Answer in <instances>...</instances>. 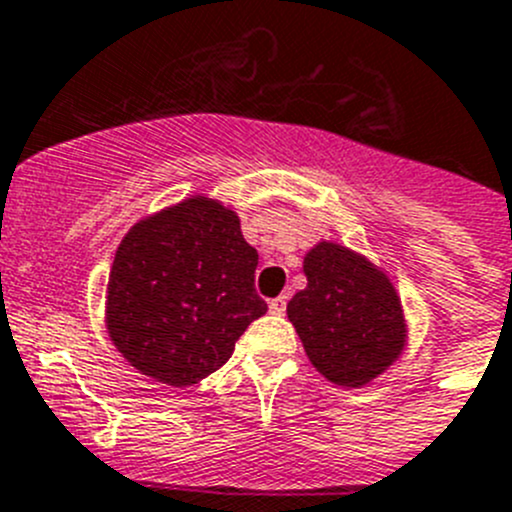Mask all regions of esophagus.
Returning a JSON list of instances; mask_svg holds the SVG:
<instances>
[{"instance_id": "34e87169", "label": "esophagus", "mask_w": 512, "mask_h": 512, "mask_svg": "<svg viewBox=\"0 0 512 512\" xmlns=\"http://www.w3.org/2000/svg\"><path fill=\"white\" fill-rule=\"evenodd\" d=\"M285 305H288V298H285V295H280V298H272L270 300V313L272 315H283Z\"/></svg>"}]
</instances>
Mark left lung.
Here are the masks:
<instances>
[{
    "label": "left lung",
    "mask_w": 512,
    "mask_h": 512,
    "mask_svg": "<svg viewBox=\"0 0 512 512\" xmlns=\"http://www.w3.org/2000/svg\"><path fill=\"white\" fill-rule=\"evenodd\" d=\"M308 278L288 303V318L315 371L348 389L384 374L407 346L401 298L381 267L338 242H318L303 257Z\"/></svg>",
    "instance_id": "8db88e82"
}]
</instances>
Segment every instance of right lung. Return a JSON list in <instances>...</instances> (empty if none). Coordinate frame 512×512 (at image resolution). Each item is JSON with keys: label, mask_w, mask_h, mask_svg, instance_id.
<instances>
[{"label": "right lung", "mask_w": 512, "mask_h": 512, "mask_svg": "<svg viewBox=\"0 0 512 512\" xmlns=\"http://www.w3.org/2000/svg\"><path fill=\"white\" fill-rule=\"evenodd\" d=\"M257 250L240 217L204 194L138 219L116 250L105 328L133 369L166 386L199 384L267 313Z\"/></svg>", "instance_id": "right-lung-1"}]
</instances>
